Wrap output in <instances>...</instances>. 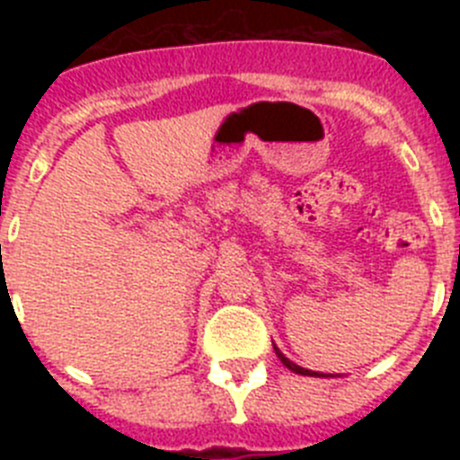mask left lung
<instances>
[{"label": "left lung", "mask_w": 460, "mask_h": 460, "mask_svg": "<svg viewBox=\"0 0 460 460\" xmlns=\"http://www.w3.org/2000/svg\"><path fill=\"white\" fill-rule=\"evenodd\" d=\"M274 352H276V357H279V359H280V364H283V367H286V368H290L292 373H299V376H315V377H336V376H332V373H318V371H308V368L296 367L295 361L288 359V357L283 355V352H280L279 348H276V343H274Z\"/></svg>", "instance_id": "1"}]
</instances>
